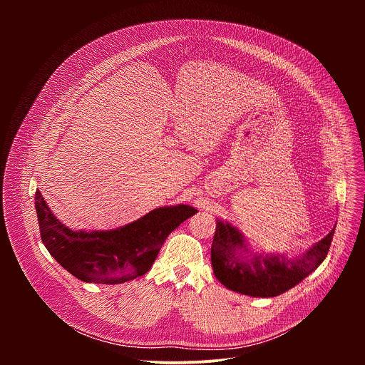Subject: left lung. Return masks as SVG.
Segmentation results:
<instances>
[{"label":"left lung","mask_w":365,"mask_h":365,"mask_svg":"<svg viewBox=\"0 0 365 365\" xmlns=\"http://www.w3.org/2000/svg\"><path fill=\"white\" fill-rule=\"evenodd\" d=\"M335 227L300 257L254 252L242 232L230 222L217 221L211 248L215 277L230 290L252 296L274 297L299 284L315 272L328 255Z\"/></svg>","instance_id":"left-lung-1"}]
</instances>
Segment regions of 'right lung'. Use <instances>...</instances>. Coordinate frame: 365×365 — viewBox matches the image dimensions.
<instances>
[{
    "instance_id": "obj_1",
    "label": "right lung",
    "mask_w": 365,
    "mask_h": 365,
    "mask_svg": "<svg viewBox=\"0 0 365 365\" xmlns=\"http://www.w3.org/2000/svg\"><path fill=\"white\" fill-rule=\"evenodd\" d=\"M34 200L41 241L51 257L76 279L98 284L145 274L169 234L197 212L189 205H170L115 230L73 231L50 211L38 189Z\"/></svg>"
}]
</instances>
